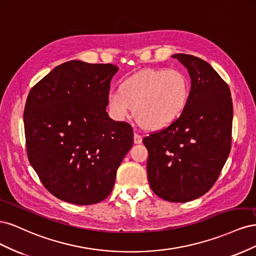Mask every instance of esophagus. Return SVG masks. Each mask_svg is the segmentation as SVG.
Listing matches in <instances>:
<instances>
[{
    "instance_id": "1",
    "label": "esophagus",
    "mask_w": 256,
    "mask_h": 256,
    "mask_svg": "<svg viewBox=\"0 0 256 256\" xmlns=\"http://www.w3.org/2000/svg\"><path fill=\"white\" fill-rule=\"evenodd\" d=\"M134 141L136 144H140V143L142 142V136L136 134V132H134Z\"/></svg>"
}]
</instances>
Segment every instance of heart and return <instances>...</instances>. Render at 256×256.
Returning <instances> with one entry per match:
<instances>
[{
    "label": "heart",
    "mask_w": 256,
    "mask_h": 256,
    "mask_svg": "<svg viewBox=\"0 0 256 256\" xmlns=\"http://www.w3.org/2000/svg\"><path fill=\"white\" fill-rule=\"evenodd\" d=\"M191 95V84L178 69H146L130 76L120 90L108 94V108L118 120L129 118L134 108L136 120L148 130L172 125L182 114Z\"/></svg>",
    "instance_id": "1"
}]
</instances>
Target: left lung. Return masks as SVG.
I'll use <instances>...</instances> for the list:
<instances>
[{"label":"left lung","mask_w":256,"mask_h":256,"mask_svg":"<svg viewBox=\"0 0 256 256\" xmlns=\"http://www.w3.org/2000/svg\"><path fill=\"white\" fill-rule=\"evenodd\" d=\"M188 69L191 95L182 114L143 138L152 190L168 202L184 203L212 189L232 146L233 102L228 83L202 58L173 56Z\"/></svg>","instance_id":"8db88e82"}]
</instances>
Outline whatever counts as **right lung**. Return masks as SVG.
<instances>
[{"mask_svg":"<svg viewBox=\"0 0 256 256\" xmlns=\"http://www.w3.org/2000/svg\"><path fill=\"white\" fill-rule=\"evenodd\" d=\"M118 66L69 60L30 88L24 106L28 158L51 194L76 205L110 194L134 130L106 112Z\"/></svg>","mask_w":256,"mask_h":256,"instance_id":"1","label":"right lung"}]
</instances>
